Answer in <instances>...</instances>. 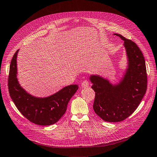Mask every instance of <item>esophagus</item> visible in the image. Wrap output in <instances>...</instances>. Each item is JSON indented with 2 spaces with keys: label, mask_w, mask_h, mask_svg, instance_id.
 Returning <instances> with one entry per match:
<instances>
[{
  "label": "esophagus",
  "mask_w": 157,
  "mask_h": 157,
  "mask_svg": "<svg viewBox=\"0 0 157 157\" xmlns=\"http://www.w3.org/2000/svg\"><path fill=\"white\" fill-rule=\"evenodd\" d=\"M89 86V82L87 80H84L81 84V87H83V88H86V87Z\"/></svg>",
  "instance_id": "esophagus-1"
}]
</instances>
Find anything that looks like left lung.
<instances>
[{"mask_svg":"<svg viewBox=\"0 0 157 157\" xmlns=\"http://www.w3.org/2000/svg\"><path fill=\"white\" fill-rule=\"evenodd\" d=\"M124 41L128 66L123 78L117 85L98 75H91V88L95 92L93 109L102 120L117 122L125 120L136 110L147 90L145 59L136 44L114 33Z\"/></svg>","mask_w":157,"mask_h":157,"instance_id":"obj_1","label":"left lung"}]
</instances>
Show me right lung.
<instances>
[{
    "instance_id": "add662e5",
    "label": "right lung",
    "mask_w": 157,
    "mask_h": 157,
    "mask_svg": "<svg viewBox=\"0 0 157 157\" xmlns=\"http://www.w3.org/2000/svg\"><path fill=\"white\" fill-rule=\"evenodd\" d=\"M18 52V50L11 59L8 81L12 100L18 111L30 122L40 126H49L56 123L66 113L69 101L78 89V85L66 86L45 98L31 95L20 86L17 78Z\"/></svg>"
}]
</instances>
